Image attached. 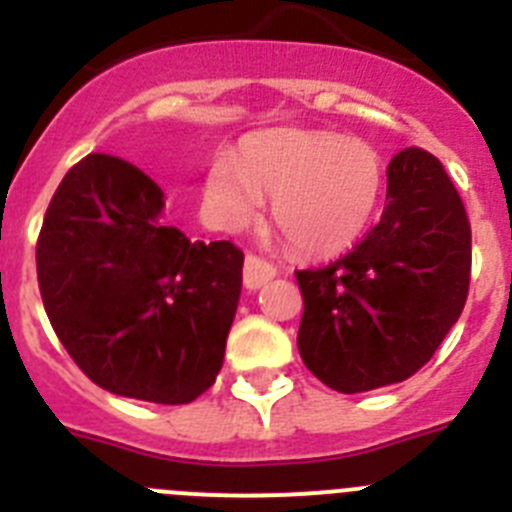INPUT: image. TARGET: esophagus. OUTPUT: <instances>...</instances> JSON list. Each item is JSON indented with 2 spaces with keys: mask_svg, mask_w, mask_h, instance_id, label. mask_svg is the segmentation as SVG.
I'll use <instances>...</instances> for the list:
<instances>
[{
  "mask_svg": "<svg viewBox=\"0 0 512 512\" xmlns=\"http://www.w3.org/2000/svg\"><path fill=\"white\" fill-rule=\"evenodd\" d=\"M274 277H277V269L269 261L259 259V256H248L246 266H243V284H246V289L264 287Z\"/></svg>",
  "mask_w": 512,
  "mask_h": 512,
  "instance_id": "obj_1",
  "label": "esophagus"
}]
</instances>
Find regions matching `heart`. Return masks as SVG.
Returning a JSON list of instances; mask_svg holds the SVG:
<instances>
[{"label":"heart","mask_w":512,"mask_h":512,"mask_svg":"<svg viewBox=\"0 0 512 512\" xmlns=\"http://www.w3.org/2000/svg\"><path fill=\"white\" fill-rule=\"evenodd\" d=\"M384 171L369 143L330 130L282 128L253 135L241 156L217 153L207 210L225 230L256 223L274 194V223L305 256H330L359 238L382 197Z\"/></svg>","instance_id":"heart-1"}]
</instances>
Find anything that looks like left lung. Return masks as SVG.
<instances>
[{
    "instance_id": "left-lung-1",
    "label": "left lung",
    "mask_w": 512,
    "mask_h": 512,
    "mask_svg": "<svg viewBox=\"0 0 512 512\" xmlns=\"http://www.w3.org/2000/svg\"><path fill=\"white\" fill-rule=\"evenodd\" d=\"M387 210L346 256L295 271L297 348L330 390L354 395L413 377L459 320L472 228L441 161L405 148L387 169Z\"/></svg>"
}]
</instances>
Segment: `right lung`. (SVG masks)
<instances>
[{"label": "right lung", "instance_id": "obj_1", "mask_svg": "<svg viewBox=\"0 0 512 512\" xmlns=\"http://www.w3.org/2000/svg\"><path fill=\"white\" fill-rule=\"evenodd\" d=\"M138 166L89 153L53 194L38 287L58 341L102 390L184 405L210 390L241 297L243 251L189 241L161 220Z\"/></svg>", "mask_w": 512, "mask_h": 512}]
</instances>
